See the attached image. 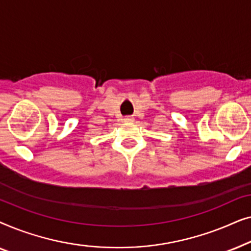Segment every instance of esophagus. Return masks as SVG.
Masks as SVG:
<instances>
[{
  "mask_svg": "<svg viewBox=\"0 0 251 251\" xmlns=\"http://www.w3.org/2000/svg\"><path fill=\"white\" fill-rule=\"evenodd\" d=\"M125 122H133V119L129 118V116H128V118L125 119Z\"/></svg>",
  "mask_w": 251,
  "mask_h": 251,
  "instance_id": "esophagus-1",
  "label": "esophagus"
}]
</instances>
